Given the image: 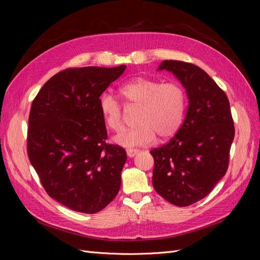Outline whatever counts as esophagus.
<instances>
[{
	"instance_id": "obj_1",
	"label": "esophagus",
	"mask_w": 260,
	"mask_h": 260,
	"mask_svg": "<svg viewBox=\"0 0 260 260\" xmlns=\"http://www.w3.org/2000/svg\"><path fill=\"white\" fill-rule=\"evenodd\" d=\"M138 153H139V151H138V149H136V148H128L127 149V155L129 157H135Z\"/></svg>"
}]
</instances>
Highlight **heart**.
I'll return each mask as SVG.
<instances>
[{
    "instance_id": "heart-1",
    "label": "heart",
    "mask_w": 260,
    "mask_h": 260,
    "mask_svg": "<svg viewBox=\"0 0 260 260\" xmlns=\"http://www.w3.org/2000/svg\"><path fill=\"white\" fill-rule=\"evenodd\" d=\"M119 93L128 108L138 107L137 125L116 136L115 143L127 147L148 145L154 142L156 136L166 140L179 130L185 109V93L178 83H160L138 77L121 85ZM99 107L107 128L113 131L122 129V107L112 94L104 93Z\"/></svg>"
}]
</instances>
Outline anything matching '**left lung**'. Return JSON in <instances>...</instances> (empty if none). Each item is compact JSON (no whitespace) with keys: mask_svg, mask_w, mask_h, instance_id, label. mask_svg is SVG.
<instances>
[{"mask_svg":"<svg viewBox=\"0 0 260 260\" xmlns=\"http://www.w3.org/2000/svg\"><path fill=\"white\" fill-rule=\"evenodd\" d=\"M174 74L184 86V121L167 144L152 149L153 186L169 203L188 206L207 196L226 172L234 125L225 93L199 66L164 60L158 70Z\"/></svg>","mask_w":260,"mask_h":260,"instance_id":"1","label":"left lung"}]
</instances>
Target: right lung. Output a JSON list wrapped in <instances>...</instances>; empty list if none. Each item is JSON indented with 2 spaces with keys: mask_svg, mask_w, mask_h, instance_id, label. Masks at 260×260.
<instances>
[{
  "mask_svg": "<svg viewBox=\"0 0 260 260\" xmlns=\"http://www.w3.org/2000/svg\"><path fill=\"white\" fill-rule=\"evenodd\" d=\"M127 66L68 68L42 86L31 105L27 151L52 199L95 214L119 192L125 151L107 144L100 96Z\"/></svg>",
  "mask_w": 260,
  "mask_h": 260,
  "instance_id": "add662e5",
  "label": "right lung"
}]
</instances>
